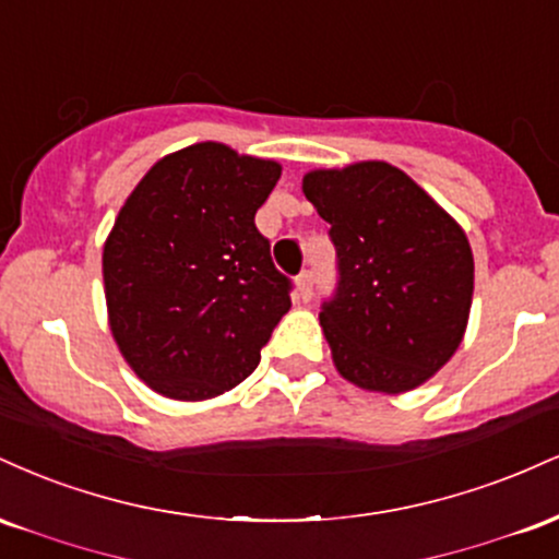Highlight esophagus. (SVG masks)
Wrapping results in <instances>:
<instances>
[{"instance_id": "esophagus-1", "label": "esophagus", "mask_w": 559, "mask_h": 559, "mask_svg": "<svg viewBox=\"0 0 559 559\" xmlns=\"http://www.w3.org/2000/svg\"><path fill=\"white\" fill-rule=\"evenodd\" d=\"M312 284H316V273L312 271H301L297 278V288H299V297L301 299H310L312 297Z\"/></svg>"}]
</instances>
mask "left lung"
I'll use <instances>...</instances> for the list:
<instances>
[{"label":"left lung","instance_id":"1","mask_svg":"<svg viewBox=\"0 0 559 559\" xmlns=\"http://www.w3.org/2000/svg\"><path fill=\"white\" fill-rule=\"evenodd\" d=\"M301 191L336 247L338 286L320 310L336 370L383 394L426 383L457 352L471 316L465 230L378 159L307 173Z\"/></svg>","mask_w":559,"mask_h":559}]
</instances>
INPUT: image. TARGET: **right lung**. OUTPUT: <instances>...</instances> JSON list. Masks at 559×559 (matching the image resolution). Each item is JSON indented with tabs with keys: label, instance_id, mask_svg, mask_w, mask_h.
Here are the masks:
<instances>
[{
	"label": "right lung",
	"instance_id": "obj_1",
	"mask_svg": "<svg viewBox=\"0 0 559 559\" xmlns=\"http://www.w3.org/2000/svg\"><path fill=\"white\" fill-rule=\"evenodd\" d=\"M278 178L273 159L202 141L152 165L120 207L102 254L107 316L157 394L210 400L258 368L292 307L254 226Z\"/></svg>",
	"mask_w": 559,
	"mask_h": 559
}]
</instances>
